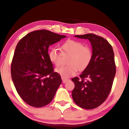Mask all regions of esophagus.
Returning <instances> with one entry per match:
<instances>
[{
	"instance_id": "34e87169",
	"label": "esophagus",
	"mask_w": 129,
	"mask_h": 129,
	"mask_svg": "<svg viewBox=\"0 0 129 129\" xmlns=\"http://www.w3.org/2000/svg\"><path fill=\"white\" fill-rule=\"evenodd\" d=\"M62 82L63 83H66V82H67L68 81H69V79L68 78H64V77H62Z\"/></svg>"
}]
</instances>
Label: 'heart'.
Masks as SVG:
<instances>
[{
    "label": "heart",
    "mask_w": 129,
    "mask_h": 129,
    "mask_svg": "<svg viewBox=\"0 0 129 129\" xmlns=\"http://www.w3.org/2000/svg\"><path fill=\"white\" fill-rule=\"evenodd\" d=\"M63 53L69 54L66 66L56 69V72L64 78L75 75L78 71H83L91 63L92 50L89 47L84 46L82 42L75 40H68L61 45ZM49 60L54 66L59 67L62 63L61 54L56 48H51L48 53Z\"/></svg>",
    "instance_id": "1"
}]
</instances>
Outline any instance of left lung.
I'll return each mask as SVG.
<instances>
[{"label":"left lung","mask_w":129,"mask_h":129,"mask_svg":"<svg viewBox=\"0 0 129 129\" xmlns=\"http://www.w3.org/2000/svg\"><path fill=\"white\" fill-rule=\"evenodd\" d=\"M75 37L90 41L92 46L91 63L78 77L72 79L75 83L72 98L75 103L85 109H93L107 98L115 73L116 65L112 45L106 39L93 33Z\"/></svg>","instance_id":"obj_1"}]
</instances>
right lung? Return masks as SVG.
<instances>
[{"mask_svg": "<svg viewBox=\"0 0 129 129\" xmlns=\"http://www.w3.org/2000/svg\"><path fill=\"white\" fill-rule=\"evenodd\" d=\"M66 36L41 29L29 33L16 45L11 66L16 91L24 102L35 107L48 104L62 82L49 60L48 48Z\"/></svg>", "mask_w": 129, "mask_h": 129, "instance_id": "right-lung-1", "label": "right lung"}]
</instances>
